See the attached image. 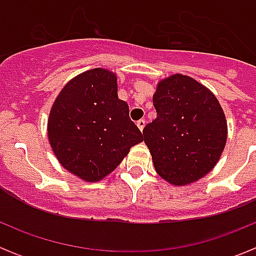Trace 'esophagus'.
<instances>
[{"label":"esophagus","instance_id":"34e87169","mask_svg":"<svg viewBox=\"0 0 256 256\" xmlns=\"http://www.w3.org/2000/svg\"><path fill=\"white\" fill-rule=\"evenodd\" d=\"M144 126H146V120H144V119H140V120L137 122V126H138L141 132H142V130L144 128Z\"/></svg>","mask_w":256,"mask_h":256}]
</instances>
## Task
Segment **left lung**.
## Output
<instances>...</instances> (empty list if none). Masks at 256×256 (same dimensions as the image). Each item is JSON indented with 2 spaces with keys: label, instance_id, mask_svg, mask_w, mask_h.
Returning <instances> with one entry per match:
<instances>
[{
  "label": "left lung",
  "instance_id": "8db88e82",
  "mask_svg": "<svg viewBox=\"0 0 256 256\" xmlns=\"http://www.w3.org/2000/svg\"><path fill=\"white\" fill-rule=\"evenodd\" d=\"M156 119L144 128L160 177L183 186L209 173L227 140V123L216 97L195 79L174 74L152 97Z\"/></svg>",
  "mask_w": 256,
  "mask_h": 256
}]
</instances>
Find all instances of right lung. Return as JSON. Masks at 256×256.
Here are the masks:
<instances>
[{
    "mask_svg": "<svg viewBox=\"0 0 256 256\" xmlns=\"http://www.w3.org/2000/svg\"><path fill=\"white\" fill-rule=\"evenodd\" d=\"M48 140L65 169L97 182L144 136L130 120L128 104L118 97L115 74L97 68L62 88L50 112Z\"/></svg>",
    "mask_w": 256,
    "mask_h": 256,
    "instance_id": "right-lung-1",
    "label": "right lung"
}]
</instances>
